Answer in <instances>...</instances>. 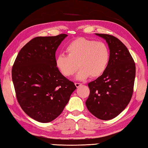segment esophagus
<instances>
[{"mask_svg": "<svg viewBox=\"0 0 148 148\" xmlns=\"http://www.w3.org/2000/svg\"><path fill=\"white\" fill-rule=\"evenodd\" d=\"M75 85L77 88H79V86H81L82 84L81 83H79V82H75Z\"/></svg>", "mask_w": 148, "mask_h": 148, "instance_id": "esophagus-1", "label": "esophagus"}]
</instances>
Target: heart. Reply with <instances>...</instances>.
Listing matches in <instances>:
<instances>
[{
  "label": "heart",
  "instance_id": "heart-1",
  "mask_svg": "<svg viewBox=\"0 0 148 148\" xmlns=\"http://www.w3.org/2000/svg\"><path fill=\"white\" fill-rule=\"evenodd\" d=\"M67 55L60 54L56 66L62 74L71 77L77 71V80H84L90 76L98 78L104 73L109 64L110 53L103 41H96L85 38L73 40L66 47Z\"/></svg>",
  "mask_w": 148,
  "mask_h": 148
}]
</instances>
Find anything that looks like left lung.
I'll list each match as a JSON object with an SVG mask.
<instances>
[{"label": "left lung", "instance_id": "left-lung-1", "mask_svg": "<svg viewBox=\"0 0 148 148\" xmlns=\"http://www.w3.org/2000/svg\"><path fill=\"white\" fill-rule=\"evenodd\" d=\"M105 39L110 49V61L101 76L88 83L86 105L90 112L103 120L114 118L125 109L133 93L135 63L126 46L117 38L95 34Z\"/></svg>", "mask_w": 148, "mask_h": 148}]
</instances>
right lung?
Here are the masks:
<instances>
[{"mask_svg": "<svg viewBox=\"0 0 148 148\" xmlns=\"http://www.w3.org/2000/svg\"><path fill=\"white\" fill-rule=\"evenodd\" d=\"M67 36L33 38L21 49L12 67L17 101L39 122L48 123L58 117L77 88L56 67V51Z\"/></svg>", "mask_w": 148, "mask_h": 148, "instance_id": "obj_1", "label": "right lung"}]
</instances>
